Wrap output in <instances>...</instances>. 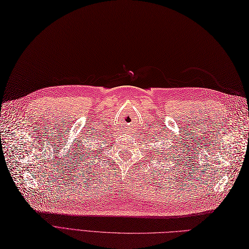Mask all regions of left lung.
Here are the masks:
<instances>
[{"mask_svg": "<svg viewBox=\"0 0 249 249\" xmlns=\"http://www.w3.org/2000/svg\"><path fill=\"white\" fill-rule=\"evenodd\" d=\"M170 151H172V150H170ZM170 151H168V152H167V150H165V154H166V156L171 157V156H170V153H171ZM159 153H160V152H159ZM172 157H173V156H172ZM160 159H161V156H160Z\"/></svg>", "mask_w": 249, "mask_h": 249, "instance_id": "8db88e82", "label": "left lung"}]
</instances>
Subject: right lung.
<instances>
[{
	"mask_svg": "<svg viewBox=\"0 0 249 249\" xmlns=\"http://www.w3.org/2000/svg\"><path fill=\"white\" fill-rule=\"evenodd\" d=\"M90 154H93V152L92 151H89V150H87V152L83 154V160H89V156H90ZM90 159H92V156H90Z\"/></svg>",
	"mask_w": 249,
	"mask_h": 249,
	"instance_id": "add662e5",
	"label": "right lung"
}]
</instances>
